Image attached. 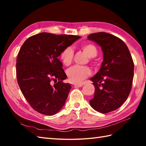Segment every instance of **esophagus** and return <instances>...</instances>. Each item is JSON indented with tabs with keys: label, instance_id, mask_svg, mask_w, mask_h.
Masks as SVG:
<instances>
[{
	"label": "esophagus",
	"instance_id": "esophagus-1",
	"mask_svg": "<svg viewBox=\"0 0 146 146\" xmlns=\"http://www.w3.org/2000/svg\"><path fill=\"white\" fill-rule=\"evenodd\" d=\"M84 85V83H78V84H75L74 85V86L75 87H82V86Z\"/></svg>",
	"mask_w": 146,
	"mask_h": 146
}]
</instances>
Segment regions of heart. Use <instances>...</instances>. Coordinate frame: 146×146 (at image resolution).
<instances>
[{"mask_svg":"<svg viewBox=\"0 0 146 146\" xmlns=\"http://www.w3.org/2000/svg\"><path fill=\"white\" fill-rule=\"evenodd\" d=\"M82 49L89 58H94L97 56L98 50L96 46L92 44H84L82 46ZM73 51L71 47H67L62 51L60 54L61 60L63 64L68 66L70 64L73 60ZM67 76L70 82L75 83L82 82L86 77L91 75L92 71L88 66L75 65L68 68Z\"/></svg>","mask_w":146,"mask_h":146,"instance_id":"b5f03b06","label":"heart"}]
</instances>
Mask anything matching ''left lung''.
Returning <instances> with one entry per match:
<instances>
[{"label": "left lung", "mask_w": 146, "mask_h": 146, "mask_svg": "<svg viewBox=\"0 0 146 146\" xmlns=\"http://www.w3.org/2000/svg\"><path fill=\"white\" fill-rule=\"evenodd\" d=\"M88 39L100 46L104 58L100 70L90 79L95 86L90 104L96 111L106 113L119 108L128 98L134 62L125 43L116 36L100 32L91 34Z\"/></svg>", "instance_id": "obj_1"}]
</instances>
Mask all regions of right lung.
<instances>
[{
	"mask_svg": "<svg viewBox=\"0 0 146 146\" xmlns=\"http://www.w3.org/2000/svg\"><path fill=\"white\" fill-rule=\"evenodd\" d=\"M80 38L41 33L31 36L21 46L16 63L18 85L38 112L53 115L64 106L71 86L63 82L67 76L58 56Z\"/></svg>",
	"mask_w": 146,
	"mask_h": 146,
	"instance_id": "right-lung-1",
	"label": "right lung"
}]
</instances>
